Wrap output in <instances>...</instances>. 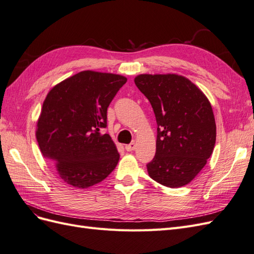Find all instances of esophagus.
I'll use <instances>...</instances> for the list:
<instances>
[{
  "label": "esophagus",
  "instance_id": "obj_1",
  "mask_svg": "<svg viewBox=\"0 0 254 254\" xmlns=\"http://www.w3.org/2000/svg\"><path fill=\"white\" fill-rule=\"evenodd\" d=\"M125 149H126L127 151L134 150V149H135V143H134V142H132V143H130V144L125 145Z\"/></svg>",
  "mask_w": 254,
  "mask_h": 254
}]
</instances>
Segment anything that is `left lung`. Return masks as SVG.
Returning a JSON list of instances; mask_svg holds the SVG:
<instances>
[{
  "label": "left lung",
  "mask_w": 254,
  "mask_h": 254,
  "mask_svg": "<svg viewBox=\"0 0 254 254\" xmlns=\"http://www.w3.org/2000/svg\"><path fill=\"white\" fill-rule=\"evenodd\" d=\"M157 121V149L147 163L150 178L168 188L193 180L206 164L216 141L211 104L188 78L176 74L136 76Z\"/></svg>",
  "instance_id": "1"
}]
</instances>
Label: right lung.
Listing matches in <instances>:
<instances>
[{"instance_id": "right-lung-1", "label": "right lung", "mask_w": 254, "mask_h": 254, "mask_svg": "<svg viewBox=\"0 0 254 254\" xmlns=\"http://www.w3.org/2000/svg\"><path fill=\"white\" fill-rule=\"evenodd\" d=\"M124 76L83 71L54 87L45 98L36 136L60 178L86 189L103 181L120 155L107 127V109L126 83Z\"/></svg>"}]
</instances>
